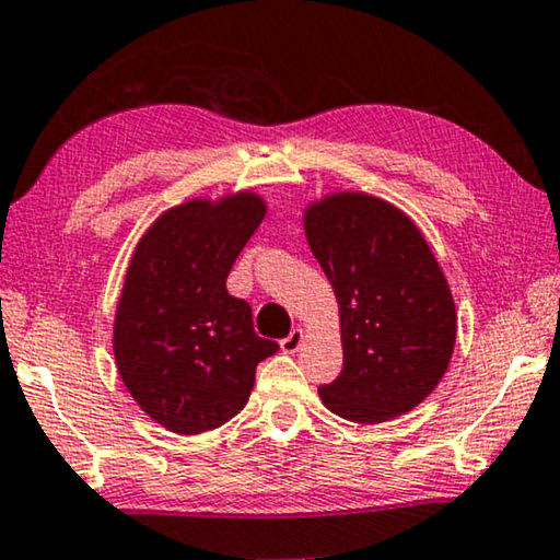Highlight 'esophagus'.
<instances>
[{
	"label": "esophagus",
	"instance_id": "obj_1",
	"mask_svg": "<svg viewBox=\"0 0 560 560\" xmlns=\"http://www.w3.org/2000/svg\"><path fill=\"white\" fill-rule=\"evenodd\" d=\"M303 342H305V330L303 328H295V330L288 335V338L280 340V350L282 352H298Z\"/></svg>",
	"mask_w": 560,
	"mask_h": 560
}]
</instances>
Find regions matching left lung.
Wrapping results in <instances>:
<instances>
[{
    "instance_id": "8db88e82",
    "label": "left lung",
    "mask_w": 560,
    "mask_h": 560,
    "mask_svg": "<svg viewBox=\"0 0 560 560\" xmlns=\"http://www.w3.org/2000/svg\"><path fill=\"white\" fill-rule=\"evenodd\" d=\"M303 230L340 313L342 370L320 400L352 423L420 406L451 365L458 313L420 228L383 197L332 190L307 202Z\"/></svg>"
}]
</instances>
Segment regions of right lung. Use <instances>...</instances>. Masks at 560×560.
Wrapping results in <instances>:
<instances>
[{
	"label": "right lung",
	"instance_id": "right-lung-1",
	"mask_svg": "<svg viewBox=\"0 0 560 560\" xmlns=\"http://www.w3.org/2000/svg\"><path fill=\"white\" fill-rule=\"evenodd\" d=\"M268 202L255 190L190 197L144 230L119 292L112 352L127 393L177 435L225 425L247 406L257 363L253 310L225 280Z\"/></svg>",
	"mask_w": 560,
	"mask_h": 560
}]
</instances>
